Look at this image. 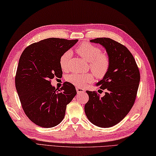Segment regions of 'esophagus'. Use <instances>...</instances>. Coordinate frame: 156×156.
Returning a JSON list of instances; mask_svg holds the SVG:
<instances>
[{"instance_id":"esophagus-1","label":"esophagus","mask_w":156,"mask_h":156,"mask_svg":"<svg viewBox=\"0 0 156 156\" xmlns=\"http://www.w3.org/2000/svg\"><path fill=\"white\" fill-rule=\"evenodd\" d=\"M76 90H77V94H83V93H84V92L85 91L84 89L81 88V87H76Z\"/></svg>"}]
</instances>
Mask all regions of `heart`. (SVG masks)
<instances>
[{
    "label": "heart",
    "instance_id": "b5f03b06",
    "mask_svg": "<svg viewBox=\"0 0 156 156\" xmlns=\"http://www.w3.org/2000/svg\"><path fill=\"white\" fill-rule=\"evenodd\" d=\"M78 55L89 62L90 69L98 78H103L108 71L110 60L108 56L101 53L99 48L90 44H82L76 49ZM71 56L70 51L65 52L60 58V66L62 70H67L69 60ZM67 81L78 87H83L93 81V75L90 73H73L68 75Z\"/></svg>",
    "mask_w": 156,
    "mask_h": 156
}]
</instances>
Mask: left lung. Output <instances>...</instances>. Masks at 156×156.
I'll list each match as a JSON object with an SVG mask.
<instances>
[{
	"instance_id": "8db88e82",
	"label": "left lung",
	"mask_w": 156,
	"mask_h": 156,
	"mask_svg": "<svg viewBox=\"0 0 156 156\" xmlns=\"http://www.w3.org/2000/svg\"><path fill=\"white\" fill-rule=\"evenodd\" d=\"M90 42L104 48L110 68L96 84L106 91L104 96L100 98L96 92L86 91L89 100L85 105V112L94 125L108 128L120 122L131 110L137 93L140 73L134 57L122 44L107 37L91 40Z\"/></svg>"
}]
</instances>
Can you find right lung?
<instances>
[{"label":"right lung","instance_id":"obj_1","mask_svg":"<svg viewBox=\"0 0 156 156\" xmlns=\"http://www.w3.org/2000/svg\"><path fill=\"white\" fill-rule=\"evenodd\" d=\"M77 42L48 38L31 44L21 54L15 87L25 114L37 126L58 125L64 119L66 105L77 94L71 83L65 82L58 90L50 81L55 77H62L60 57Z\"/></svg>","mask_w":156,"mask_h":156}]
</instances>
